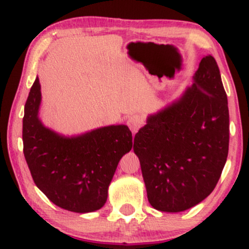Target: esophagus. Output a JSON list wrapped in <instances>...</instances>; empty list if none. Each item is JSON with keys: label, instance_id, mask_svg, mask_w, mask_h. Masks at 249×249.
Listing matches in <instances>:
<instances>
[{"label": "esophagus", "instance_id": "34e87169", "mask_svg": "<svg viewBox=\"0 0 249 249\" xmlns=\"http://www.w3.org/2000/svg\"><path fill=\"white\" fill-rule=\"evenodd\" d=\"M142 125H144V119H142V116L137 115V113L131 115L127 118V126L130 127V130L132 131L133 133L138 132V130L142 126Z\"/></svg>", "mask_w": 249, "mask_h": 249}]
</instances>
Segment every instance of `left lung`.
<instances>
[{
  "label": "left lung",
  "mask_w": 249,
  "mask_h": 249,
  "mask_svg": "<svg viewBox=\"0 0 249 249\" xmlns=\"http://www.w3.org/2000/svg\"><path fill=\"white\" fill-rule=\"evenodd\" d=\"M227 95L213 56L200 62L192 87L150 115L134 137L151 206L177 213L196 206L218 184L227 160Z\"/></svg>",
  "instance_id": "left-lung-1"
}]
</instances>
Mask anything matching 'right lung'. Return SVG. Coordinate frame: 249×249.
I'll return each mask as SVG.
<instances>
[{
	"label": "right lung",
	"mask_w": 249,
	"mask_h": 249,
	"mask_svg": "<svg viewBox=\"0 0 249 249\" xmlns=\"http://www.w3.org/2000/svg\"><path fill=\"white\" fill-rule=\"evenodd\" d=\"M38 77L24 107L23 153L36 186L63 210L89 213L104 206L111 180L132 148L126 125H110L65 137L44 126Z\"/></svg>",
	"instance_id": "1"
}]
</instances>
